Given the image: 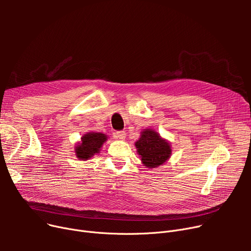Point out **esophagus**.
I'll return each mask as SVG.
<instances>
[{
    "label": "esophagus",
    "mask_w": 251,
    "mask_h": 251,
    "mask_svg": "<svg viewBox=\"0 0 251 251\" xmlns=\"http://www.w3.org/2000/svg\"><path fill=\"white\" fill-rule=\"evenodd\" d=\"M115 137H116L117 139L124 140V139H125V137H126L125 131H117V132L115 133Z\"/></svg>",
    "instance_id": "esophagus-1"
}]
</instances>
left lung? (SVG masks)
<instances>
[{
    "mask_svg": "<svg viewBox=\"0 0 251 251\" xmlns=\"http://www.w3.org/2000/svg\"><path fill=\"white\" fill-rule=\"evenodd\" d=\"M135 147L142 164L150 169L163 165L172 153L171 144L152 129L142 131Z\"/></svg>",
    "mask_w": 251,
    "mask_h": 251,
    "instance_id": "obj_1",
    "label": "left lung"
}]
</instances>
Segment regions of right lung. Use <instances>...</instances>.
<instances>
[{
  "mask_svg": "<svg viewBox=\"0 0 251 251\" xmlns=\"http://www.w3.org/2000/svg\"><path fill=\"white\" fill-rule=\"evenodd\" d=\"M108 136L100 132H88L81 137V142L77 143L75 153L79 160H88L99 153Z\"/></svg>",
  "mask_w": 251,
  "mask_h": 251,
  "instance_id": "right-lung-1",
  "label": "right lung"
}]
</instances>
